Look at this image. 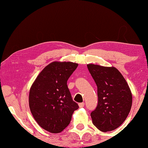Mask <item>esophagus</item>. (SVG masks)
<instances>
[{
	"instance_id": "34e87169",
	"label": "esophagus",
	"mask_w": 148,
	"mask_h": 148,
	"mask_svg": "<svg viewBox=\"0 0 148 148\" xmlns=\"http://www.w3.org/2000/svg\"><path fill=\"white\" fill-rule=\"evenodd\" d=\"M84 106V102L79 103V108H83Z\"/></svg>"
}]
</instances>
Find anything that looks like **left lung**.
I'll use <instances>...</instances> for the list:
<instances>
[{"label":"left lung","mask_w":148,"mask_h":148,"mask_svg":"<svg viewBox=\"0 0 148 148\" xmlns=\"http://www.w3.org/2000/svg\"><path fill=\"white\" fill-rule=\"evenodd\" d=\"M97 86L98 104L91 112L93 125L106 132L116 129L130 111L132 95L123 76L114 67L88 64Z\"/></svg>","instance_id":"1"}]
</instances>
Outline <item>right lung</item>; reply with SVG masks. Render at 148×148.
<instances>
[{
  "instance_id": "right-lung-1",
  "label": "right lung",
  "mask_w": 148,
  "mask_h": 148,
  "mask_svg": "<svg viewBox=\"0 0 148 148\" xmlns=\"http://www.w3.org/2000/svg\"><path fill=\"white\" fill-rule=\"evenodd\" d=\"M77 66L71 62H53L44 68L30 88V111L39 126L49 132L64 130L79 108L67 84Z\"/></svg>"
}]
</instances>
